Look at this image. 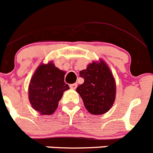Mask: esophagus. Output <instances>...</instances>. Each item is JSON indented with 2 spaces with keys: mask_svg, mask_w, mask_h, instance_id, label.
I'll return each instance as SVG.
<instances>
[{
  "mask_svg": "<svg viewBox=\"0 0 153 153\" xmlns=\"http://www.w3.org/2000/svg\"><path fill=\"white\" fill-rule=\"evenodd\" d=\"M70 88H71V89H72V90H75L77 88V84H71V85H70Z\"/></svg>",
  "mask_w": 153,
  "mask_h": 153,
  "instance_id": "obj_1",
  "label": "esophagus"
}]
</instances>
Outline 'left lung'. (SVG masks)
Instances as JSON below:
<instances>
[{
	"instance_id": "left-lung-1",
	"label": "left lung",
	"mask_w": 153,
	"mask_h": 153,
	"mask_svg": "<svg viewBox=\"0 0 153 153\" xmlns=\"http://www.w3.org/2000/svg\"><path fill=\"white\" fill-rule=\"evenodd\" d=\"M85 82L76 88L85 107L92 114H103L111 109L115 100L116 84L111 71L104 61L88 65L79 72Z\"/></svg>"
}]
</instances>
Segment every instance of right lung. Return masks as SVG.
Returning <instances> with one entry per match:
<instances>
[{"instance_id":"right-lung-1","label":"right lung","mask_w":153,"mask_h":153,"mask_svg":"<svg viewBox=\"0 0 153 153\" xmlns=\"http://www.w3.org/2000/svg\"><path fill=\"white\" fill-rule=\"evenodd\" d=\"M64 78V71L53 62L38 67L29 85V100L36 111L42 115L55 112L63 92L69 89Z\"/></svg>"}]
</instances>
